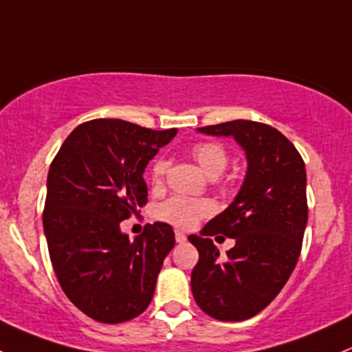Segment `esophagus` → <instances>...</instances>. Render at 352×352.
I'll return each instance as SVG.
<instances>
[{"label":"esophagus","instance_id":"1","mask_svg":"<svg viewBox=\"0 0 352 352\" xmlns=\"http://www.w3.org/2000/svg\"><path fill=\"white\" fill-rule=\"evenodd\" d=\"M175 241L179 242V244H184L185 241H187V235L184 232H180V230H175Z\"/></svg>","mask_w":352,"mask_h":352}]
</instances>
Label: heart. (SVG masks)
<instances>
[{
    "mask_svg": "<svg viewBox=\"0 0 352 352\" xmlns=\"http://www.w3.org/2000/svg\"><path fill=\"white\" fill-rule=\"evenodd\" d=\"M192 155L210 177H217L223 172L229 162V153L217 142H202L192 148ZM168 160L165 157L155 158L150 168V177L155 185L164 182L165 175L168 172ZM214 212V204L208 200L192 199V197L175 195L172 199L165 200L157 208V217L164 222L172 223L179 229H192L207 215Z\"/></svg>",
    "mask_w": 352,
    "mask_h": 352,
    "instance_id": "heart-1",
    "label": "heart"
}]
</instances>
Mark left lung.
<instances>
[{
	"label": "left lung",
	"mask_w": 352,
	"mask_h": 352,
	"mask_svg": "<svg viewBox=\"0 0 352 352\" xmlns=\"http://www.w3.org/2000/svg\"><path fill=\"white\" fill-rule=\"evenodd\" d=\"M197 130L234 137L247 157L234 202L200 235H188L199 250L190 277L195 302L210 318L237 322L267 307L296 267L307 223L306 167L296 146L265 123L234 120ZM219 233L236 241L227 259L210 239Z\"/></svg>",
	"instance_id": "left-lung-1"
}]
</instances>
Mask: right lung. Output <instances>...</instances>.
Instances as JSON below:
<instances>
[{
    "mask_svg": "<svg viewBox=\"0 0 352 352\" xmlns=\"http://www.w3.org/2000/svg\"><path fill=\"white\" fill-rule=\"evenodd\" d=\"M177 135L117 118L76 126L46 180L43 229L61 289L88 318L130 320L148 307L164 258L175 245L165 222L130 241L120 222L146 204V164Z\"/></svg>",
    "mask_w": 352,
    "mask_h": 352,
    "instance_id": "add662e5",
    "label": "right lung"
}]
</instances>
